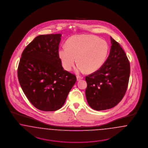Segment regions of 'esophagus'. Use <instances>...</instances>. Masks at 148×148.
I'll return each mask as SVG.
<instances>
[{
  "label": "esophagus",
  "mask_w": 148,
  "mask_h": 148,
  "mask_svg": "<svg viewBox=\"0 0 148 148\" xmlns=\"http://www.w3.org/2000/svg\"><path fill=\"white\" fill-rule=\"evenodd\" d=\"M83 79V77H80V76H77V81H79V80H81V79Z\"/></svg>",
  "instance_id": "1"
}]
</instances>
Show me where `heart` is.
Returning a JSON list of instances; mask_svg holds the SVG:
<instances>
[{
	"mask_svg": "<svg viewBox=\"0 0 148 148\" xmlns=\"http://www.w3.org/2000/svg\"><path fill=\"white\" fill-rule=\"evenodd\" d=\"M66 48L59 50L58 54L65 70L70 71L75 63L77 71L94 73L106 62L109 47L106 40L90 35H74L68 39Z\"/></svg>",
	"mask_w": 148,
	"mask_h": 148,
	"instance_id": "1",
	"label": "heart"
}]
</instances>
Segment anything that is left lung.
<instances>
[{"instance_id": "left-lung-1", "label": "left lung", "mask_w": 148, "mask_h": 148, "mask_svg": "<svg viewBox=\"0 0 148 148\" xmlns=\"http://www.w3.org/2000/svg\"><path fill=\"white\" fill-rule=\"evenodd\" d=\"M110 54L98 71L85 77V95L89 106L104 110L116 106L127 91L130 63L124 50L112 37Z\"/></svg>"}]
</instances>
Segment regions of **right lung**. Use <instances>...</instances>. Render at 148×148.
Returning a JSON list of instances; mask_svg holds the SVG:
<instances>
[{"mask_svg": "<svg viewBox=\"0 0 148 148\" xmlns=\"http://www.w3.org/2000/svg\"><path fill=\"white\" fill-rule=\"evenodd\" d=\"M62 34L40 35L21 54L18 77L30 102L45 112L60 109L77 81L75 75L64 70L58 54Z\"/></svg>", "mask_w": 148, "mask_h": 148, "instance_id": "obj_1", "label": "right lung"}]
</instances>
